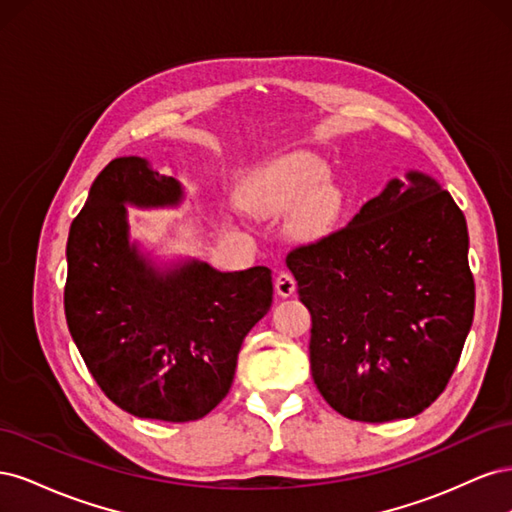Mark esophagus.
<instances>
[{
    "label": "esophagus",
    "mask_w": 512,
    "mask_h": 512,
    "mask_svg": "<svg viewBox=\"0 0 512 512\" xmlns=\"http://www.w3.org/2000/svg\"><path fill=\"white\" fill-rule=\"evenodd\" d=\"M294 288H297V282H294V277L290 273H280L275 277V292L280 294L282 299L292 297Z\"/></svg>",
    "instance_id": "1"
}]
</instances>
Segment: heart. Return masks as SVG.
Segmentation results:
<instances>
[{"label":"heart","instance_id":"heart-1","mask_svg":"<svg viewBox=\"0 0 512 512\" xmlns=\"http://www.w3.org/2000/svg\"><path fill=\"white\" fill-rule=\"evenodd\" d=\"M329 179V168L309 153H294L252 175L241 185V203L258 218L290 213L288 235L301 243L327 237L344 209V196Z\"/></svg>","mask_w":512,"mask_h":512}]
</instances>
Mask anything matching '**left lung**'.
Returning <instances> with one entry per match:
<instances>
[{
	"mask_svg": "<svg viewBox=\"0 0 512 512\" xmlns=\"http://www.w3.org/2000/svg\"><path fill=\"white\" fill-rule=\"evenodd\" d=\"M468 245L453 196L408 170L346 228L288 254L312 314V378L333 410L386 423L440 397L474 318Z\"/></svg>",
	"mask_w": 512,
	"mask_h": 512,
	"instance_id": "1",
	"label": "left lung"
}]
</instances>
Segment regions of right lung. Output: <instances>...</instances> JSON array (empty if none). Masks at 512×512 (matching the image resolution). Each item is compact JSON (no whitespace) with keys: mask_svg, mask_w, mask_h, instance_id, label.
I'll return each instance as SVG.
<instances>
[{"mask_svg":"<svg viewBox=\"0 0 512 512\" xmlns=\"http://www.w3.org/2000/svg\"><path fill=\"white\" fill-rule=\"evenodd\" d=\"M183 198L147 160L117 158L91 183L66 247V320L87 369L121 410L166 423L198 421L228 395L243 339L273 301L267 267L158 262L130 239L128 207Z\"/></svg>","mask_w":512,"mask_h":512,"instance_id":"add662e5","label":"right lung"}]
</instances>
